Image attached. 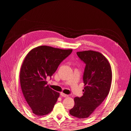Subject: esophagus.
Returning <instances> with one entry per match:
<instances>
[{
	"label": "esophagus",
	"mask_w": 131,
	"mask_h": 131,
	"mask_svg": "<svg viewBox=\"0 0 131 131\" xmlns=\"http://www.w3.org/2000/svg\"><path fill=\"white\" fill-rule=\"evenodd\" d=\"M61 95L62 96V97H68V95H67L64 93H61Z\"/></svg>",
	"instance_id": "esophagus-1"
}]
</instances>
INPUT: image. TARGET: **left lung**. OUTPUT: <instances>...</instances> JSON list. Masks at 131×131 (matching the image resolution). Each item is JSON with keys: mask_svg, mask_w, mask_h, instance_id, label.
<instances>
[{"mask_svg": "<svg viewBox=\"0 0 131 131\" xmlns=\"http://www.w3.org/2000/svg\"><path fill=\"white\" fill-rule=\"evenodd\" d=\"M77 54L86 64L83 76L85 88L82 97L74 98L75 104L69 114L81 119L89 117L108 96L112 71L108 60L100 52L88 50Z\"/></svg>", "mask_w": 131, "mask_h": 131, "instance_id": "1", "label": "left lung"}]
</instances>
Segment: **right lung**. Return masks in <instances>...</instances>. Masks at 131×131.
<instances>
[{
	"label": "right lung",
	"instance_id": "right-lung-1",
	"mask_svg": "<svg viewBox=\"0 0 131 131\" xmlns=\"http://www.w3.org/2000/svg\"><path fill=\"white\" fill-rule=\"evenodd\" d=\"M72 51L40 46L26 56L19 74L20 84L27 104L36 115H45L52 110L59 93L47 85L46 77L52 76Z\"/></svg>",
	"mask_w": 131,
	"mask_h": 131
}]
</instances>
